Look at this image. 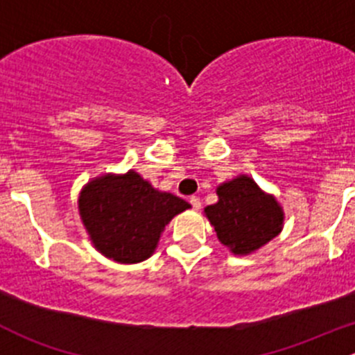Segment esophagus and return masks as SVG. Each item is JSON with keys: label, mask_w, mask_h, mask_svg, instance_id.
Wrapping results in <instances>:
<instances>
[{"label": "esophagus", "mask_w": 355, "mask_h": 355, "mask_svg": "<svg viewBox=\"0 0 355 355\" xmlns=\"http://www.w3.org/2000/svg\"><path fill=\"white\" fill-rule=\"evenodd\" d=\"M189 202H191V206L194 207V209H200V199L198 196H192V198L189 199Z\"/></svg>", "instance_id": "34e87169"}]
</instances>
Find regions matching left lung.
Segmentation results:
<instances>
[{
	"label": "left lung",
	"instance_id": "left-lung-1",
	"mask_svg": "<svg viewBox=\"0 0 355 355\" xmlns=\"http://www.w3.org/2000/svg\"><path fill=\"white\" fill-rule=\"evenodd\" d=\"M218 202L204 209L218 239L234 254H249L277 237L284 213L271 196H266L249 177L220 185Z\"/></svg>",
	"mask_w": 355,
	"mask_h": 355
}]
</instances>
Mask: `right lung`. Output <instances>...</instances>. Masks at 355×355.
I'll use <instances>...</instances> for the list:
<instances>
[{
  "label": "right lung",
  "mask_w": 355,
  "mask_h": 355,
  "mask_svg": "<svg viewBox=\"0 0 355 355\" xmlns=\"http://www.w3.org/2000/svg\"><path fill=\"white\" fill-rule=\"evenodd\" d=\"M191 204L157 192L135 171L96 178L78 199L92 244L118 263H141L155 252L164 225Z\"/></svg>",
  "instance_id": "1"
}]
</instances>
